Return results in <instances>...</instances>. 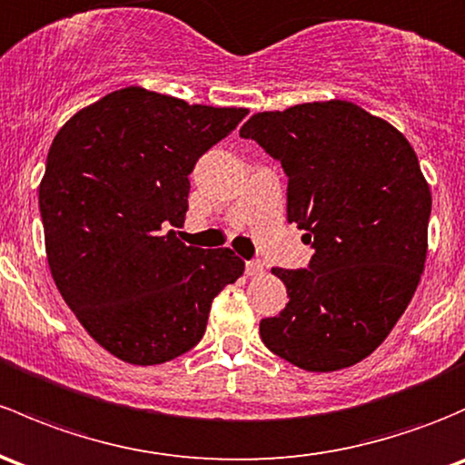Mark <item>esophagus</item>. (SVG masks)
Returning <instances> with one entry per match:
<instances>
[{"mask_svg":"<svg viewBox=\"0 0 465 465\" xmlns=\"http://www.w3.org/2000/svg\"><path fill=\"white\" fill-rule=\"evenodd\" d=\"M245 270H247V276H261V273L265 272V267H262V262L258 261H249Z\"/></svg>","mask_w":465,"mask_h":465,"instance_id":"esophagus-1","label":"esophagus"}]
</instances>
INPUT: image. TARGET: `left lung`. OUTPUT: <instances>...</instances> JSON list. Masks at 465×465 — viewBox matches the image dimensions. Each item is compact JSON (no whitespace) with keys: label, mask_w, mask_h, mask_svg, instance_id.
<instances>
[{"label":"left lung","mask_w":465,"mask_h":465,"mask_svg":"<svg viewBox=\"0 0 465 465\" xmlns=\"http://www.w3.org/2000/svg\"><path fill=\"white\" fill-rule=\"evenodd\" d=\"M256 140L287 173V220L314 249L310 270H281L285 310L261 321L273 354L336 372L388 339L421 281L432 195L397 126L348 100L253 114Z\"/></svg>","instance_id":"1"}]
</instances>
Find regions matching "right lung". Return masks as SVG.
<instances>
[{"label":"right lung","mask_w":465,"mask_h":465,"mask_svg":"<svg viewBox=\"0 0 465 465\" xmlns=\"http://www.w3.org/2000/svg\"><path fill=\"white\" fill-rule=\"evenodd\" d=\"M247 114L126 86L77 111L48 149L39 212L53 281L124 363L198 345L213 298L245 272L229 247L184 245L171 227L184 224L195 160Z\"/></svg>","instance_id":"add662e5"}]
</instances>
